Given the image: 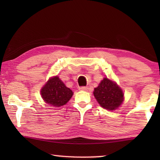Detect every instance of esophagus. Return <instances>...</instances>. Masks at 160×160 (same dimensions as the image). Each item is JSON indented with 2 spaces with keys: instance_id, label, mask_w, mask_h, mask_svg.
<instances>
[{
  "instance_id": "esophagus-1",
  "label": "esophagus",
  "mask_w": 160,
  "mask_h": 160,
  "mask_svg": "<svg viewBox=\"0 0 160 160\" xmlns=\"http://www.w3.org/2000/svg\"><path fill=\"white\" fill-rule=\"evenodd\" d=\"M79 90L81 91H87L88 90V88L86 86H82V87H80V88H79Z\"/></svg>"
}]
</instances>
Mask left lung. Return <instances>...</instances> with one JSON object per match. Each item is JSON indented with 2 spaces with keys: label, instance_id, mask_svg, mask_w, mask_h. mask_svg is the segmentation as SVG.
<instances>
[{
  "label": "left lung",
  "instance_id": "8db88e82",
  "mask_svg": "<svg viewBox=\"0 0 160 160\" xmlns=\"http://www.w3.org/2000/svg\"><path fill=\"white\" fill-rule=\"evenodd\" d=\"M94 95L100 106L108 110H114L122 104L123 93L113 81L105 78L94 88Z\"/></svg>",
  "mask_w": 160,
  "mask_h": 160
}]
</instances>
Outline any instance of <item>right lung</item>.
<instances>
[{
  "label": "right lung",
  "instance_id": "obj_1",
  "mask_svg": "<svg viewBox=\"0 0 160 160\" xmlns=\"http://www.w3.org/2000/svg\"><path fill=\"white\" fill-rule=\"evenodd\" d=\"M41 94L45 102L50 106L61 107L69 101L73 93L58 76H56L51 78L43 87Z\"/></svg>",
  "mask_w": 160,
  "mask_h": 160
}]
</instances>
